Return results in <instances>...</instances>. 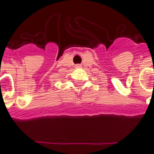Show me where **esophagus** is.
<instances>
[{"mask_svg": "<svg viewBox=\"0 0 154 154\" xmlns=\"http://www.w3.org/2000/svg\"><path fill=\"white\" fill-rule=\"evenodd\" d=\"M75 67H76V68H80V67H81V65H75Z\"/></svg>", "mask_w": 154, "mask_h": 154, "instance_id": "esophagus-1", "label": "esophagus"}]
</instances>
